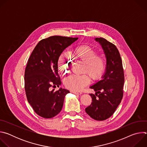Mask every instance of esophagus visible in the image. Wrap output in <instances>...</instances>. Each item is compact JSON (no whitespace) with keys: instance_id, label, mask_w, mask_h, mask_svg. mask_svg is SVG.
I'll return each instance as SVG.
<instances>
[{"instance_id":"esophagus-1","label":"esophagus","mask_w":147,"mask_h":147,"mask_svg":"<svg viewBox=\"0 0 147 147\" xmlns=\"http://www.w3.org/2000/svg\"><path fill=\"white\" fill-rule=\"evenodd\" d=\"M71 92L73 94H80V95L82 94L81 92H78V91H72Z\"/></svg>"}]
</instances>
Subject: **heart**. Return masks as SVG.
Segmentation results:
<instances>
[{
	"mask_svg": "<svg viewBox=\"0 0 147 147\" xmlns=\"http://www.w3.org/2000/svg\"><path fill=\"white\" fill-rule=\"evenodd\" d=\"M72 56L76 60L83 63L82 73L84 74L80 76L71 75L66 78L65 85L69 89L80 91L90 83V77L93 80H98L106 71L108 65L106 56L102 54L98 55L97 51L89 45L77 46L73 49ZM57 65L63 74H66L69 72L71 60L65 52L60 55Z\"/></svg>",
	"mask_w": 147,
	"mask_h": 147,
	"instance_id": "obj_1",
	"label": "heart"
}]
</instances>
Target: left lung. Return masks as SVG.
Instances as JSON below:
<instances>
[{"label":"left lung","instance_id":"8db88e82","mask_svg":"<svg viewBox=\"0 0 147 147\" xmlns=\"http://www.w3.org/2000/svg\"><path fill=\"white\" fill-rule=\"evenodd\" d=\"M107 59L106 72L100 80L90 87L96 92L90 94L92 102L86 108V113L96 120L109 118L115 112L123 96L124 74L122 60L116 47L103 38H96Z\"/></svg>","mask_w":147,"mask_h":147}]
</instances>
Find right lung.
<instances>
[{"label": "right lung", "mask_w": 147, "mask_h": 147, "mask_svg": "<svg viewBox=\"0 0 147 147\" xmlns=\"http://www.w3.org/2000/svg\"><path fill=\"white\" fill-rule=\"evenodd\" d=\"M78 38L51 36L40 40L30 58L24 73V88L28 102L39 116L50 119L61 111L65 95L70 91L59 87L57 61L60 55Z\"/></svg>", "instance_id": "1"}]
</instances>
